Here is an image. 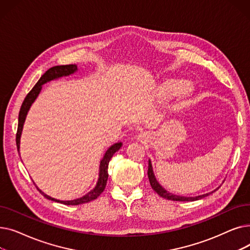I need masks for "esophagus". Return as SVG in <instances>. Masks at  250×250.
<instances>
[{
    "label": "esophagus",
    "mask_w": 250,
    "mask_h": 250,
    "mask_svg": "<svg viewBox=\"0 0 250 250\" xmlns=\"http://www.w3.org/2000/svg\"><path fill=\"white\" fill-rule=\"evenodd\" d=\"M146 138H147V135L145 133H142L138 136V139H140V140H145Z\"/></svg>",
    "instance_id": "34e87169"
}]
</instances>
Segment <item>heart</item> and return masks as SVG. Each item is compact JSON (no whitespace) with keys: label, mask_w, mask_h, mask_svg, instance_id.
Returning a JSON list of instances; mask_svg holds the SVG:
<instances>
[{"label":"heart","mask_w":250,"mask_h":250,"mask_svg":"<svg viewBox=\"0 0 250 250\" xmlns=\"http://www.w3.org/2000/svg\"><path fill=\"white\" fill-rule=\"evenodd\" d=\"M155 97L159 100H164L174 95L178 108H183L190 104L193 89L189 82L179 79H166L155 89Z\"/></svg>","instance_id":"obj_1"}]
</instances>
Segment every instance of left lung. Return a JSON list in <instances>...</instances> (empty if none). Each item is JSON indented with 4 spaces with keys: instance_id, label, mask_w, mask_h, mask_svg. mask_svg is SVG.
<instances>
[{
    "instance_id": "left-lung-1",
    "label": "left lung",
    "mask_w": 250,
    "mask_h": 250,
    "mask_svg": "<svg viewBox=\"0 0 250 250\" xmlns=\"http://www.w3.org/2000/svg\"><path fill=\"white\" fill-rule=\"evenodd\" d=\"M148 177H149V181H150V185L152 187V188L158 193L160 196H162V198L164 199H167V200H170V201H178V202H193V201H198V200H201L203 198H205V196L208 195L213 193L214 191H216L217 189H215L214 191L212 192H208V193H206V194H202V195H198V196H181V195H176V194H173V193H170L169 191L165 190L160 185L159 182L156 180L155 178V175H154V172H153V168H152V164H151V161L149 160V166H148Z\"/></svg>"
}]
</instances>
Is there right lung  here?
Returning <instances> with one entry per match:
<instances>
[{"instance_id": "obj_1", "label": "right lung", "mask_w": 250, "mask_h": 250, "mask_svg": "<svg viewBox=\"0 0 250 250\" xmlns=\"http://www.w3.org/2000/svg\"><path fill=\"white\" fill-rule=\"evenodd\" d=\"M77 70H78V68H77L76 64H64V65H56V67H52V68L48 69L42 76V78L39 79L38 82L35 84V86L31 89L29 93L26 95V97H25V99H24V101L21 105V108H20V111H19V117H18V128H17V134H16V145H17L18 152H19V149H20V137H21V134H22V128H23V125H24V122H25L26 115H27L28 110L32 105V103L34 102V100L36 99L38 94L41 93L42 85L45 84L46 82L55 80V79L61 78L62 76H69L71 74H74ZM122 145H123L122 143H115L110 148H108L106 153L104 154L103 159L100 162L99 178H98V181L96 183V187L94 188V189H92L87 194L82 196V198L77 199V200H73V201H60V200L54 199V198H51V196L45 194L38 188H37V189L41 191V193L47 200L58 202V203L63 204V205H69V206L81 205V204L89 203L91 201L97 199L98 196L101 194V192L104 190L105 187H106V182H107V179H108L107 169H108V164H109L111 157L113 156V154L115 152H117L118 150L121 149Z\"/></svg>"}]
</instances>
